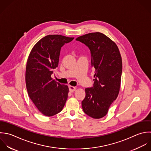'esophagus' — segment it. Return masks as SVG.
<instances>
[{
	"instance_id": "obj_1",
	"label": "esophagus",
	"mask_w": 151,
	"mask_h": 151,
	"mask_svg": "<svg viewBox=\"0 0 151 151\" xmlns=\"http://www.w3.org/2000/svg\"><path fill=\"white\" fill-rule=\"evenodd\" d=\"M69 91L70 92H74L76 89V88L74 87V86H69Z\"/></svg>"
}]
</instances>
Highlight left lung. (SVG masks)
I'll return each mask as SVG.
<instances>
[{
	"label": "left lung",
	"mask_w": 151,
	"mask_h": 151,
	"mask_svg": "<svg viewBox=\"0 0 151 151\" xmlns=\"http://www.w3.org/2000/svg\"><path fill=\"white\" fill-rule=\"evenodd\" d=\"M76 40L90 49L91 66L95 69L93 87L85 89L82 107L90 117L100 119L107 114L118 96L122 71L121 55L116 43L102 33H89Z\"/></svg>",
	"instance_id": "8db88e82"
}]
</instances>
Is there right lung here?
<instances>
[{
    "mask_svg": "<svg viewBox=\"0 0 151 151\" xmlns=\"http://www.w3.org/2000/svg\"><path fill=\"white\" fill-rule=\"evenodd\" d=\"M74 37L49 35L39 40L29 55L25 73L28 95L37 109L46 116L60 112L68 98L69 88L51 78L58 66L61 47Z\"/></svg>",
    "mask_w": 151,
    "mask_h": 151,
    "instance_id": "obj_1",
    "label": "right lung"
}]
</instances>
